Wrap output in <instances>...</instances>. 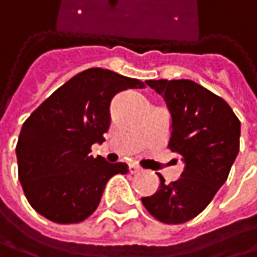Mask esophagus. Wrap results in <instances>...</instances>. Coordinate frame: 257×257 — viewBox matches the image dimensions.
Listing matches in <instances>:
<instances>
[{
    "label": "esophagus",
    "mask_w": 257,
    "mask_h": 257,
    "mask_svg": "<svg viewBox=\"0 0 257 257\" xmlns=\"http://www.w3.org/2000/svg\"><path fill=\"white\" fill-rule=\"evenodd\" d=\"M140 171H141L140 167H137L135 164H129V173H131V174H137V173H140Z\"/></svg>",
    "instance_id": "1"
}]
</instances>
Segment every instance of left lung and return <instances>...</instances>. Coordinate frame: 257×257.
<instances>
[{
    "label": "left lung",
    "instance_id": "obj_1",
    "mask_svg": "<svg viewBox=\"0 0 257 257\" xmlns=\"http://www.w3.org/2000/svg\"><path fill=\"white\" fill-rule=\"evenodd\" d=\"M165 99L173 125L170 150L184 162L177 181L143 198L146 210L159 222L180 225L192 220L211 202L226 181L239 152L241 123L229 104L192 80H147Z\"/></svg>",
    "mask_w": 257,
    "mask_h": 257
}]
</instances>
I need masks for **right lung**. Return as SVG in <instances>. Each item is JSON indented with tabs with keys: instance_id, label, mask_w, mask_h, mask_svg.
<instances>
[{
	"instance_id": "obj_1",
	"label": "right lung",
	"mask_w": 257,
	"mask_h": 257,
	"mask_svg": "<svg viewBox=\"0 0 257 257\" xmlns=\"http://www.w3.org/2000/svg\"><path fill=\"white\" fill-rule=\"evenodd\" d=\"M137 78L89 68L70 78L35 108L22 126L16 155L28 202L55 223H80L99 205L107 181L128 165L93 158L110 128V102L125 89H141Z\"/></svg>"
}]
</instances>
